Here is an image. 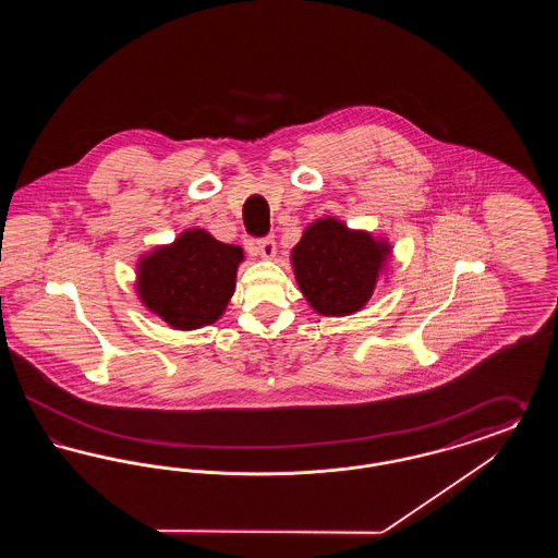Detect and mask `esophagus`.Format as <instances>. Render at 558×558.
<instances>
[{"mask_svg":"<svg viewBox=\"0 0 558 558\" xmlns=\"http://www.w3.org/2000/svg\"><path fill=\"white\" fill-rule=\"evenodd\" d=\"M251 248L262 255L264 259H274L276 257V242L271 239L253 240Z\"/></svg>","mask_w":558,"mask_h":558,"instance_id":"1","label":"esophagus"}]
</instances>
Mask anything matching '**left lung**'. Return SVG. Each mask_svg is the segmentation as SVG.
I'll list each match as a JSON object with an SVG mask.
<instances>
[{"mask_svg":"<svg viewBox=\"0 0 558 558\" xmlns=\"http://www.w3.org/2000/svg\"><path fill=\"white\" fill-rule=\"evenodd\" d=\"M391 257L393 246L385 236L353 230L332 215L312 221L291 251L299 291L328 318L362 312Z\"/></svg>","mask_w":558,"mask_h":558,"instance_id":"8db88e82","label":"left lung"}]
</instances>
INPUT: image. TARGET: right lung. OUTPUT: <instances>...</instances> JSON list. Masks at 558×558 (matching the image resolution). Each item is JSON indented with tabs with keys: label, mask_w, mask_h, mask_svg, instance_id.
I'll list each match as a JSON object with an SVG mask.
<instances>
[{
	"label": "right lung",
	"mask_w": 558,
	"mask_h": 558,
	"mask_svg": "<svg viewBox=\"0 0 558 558\" xmlns=\"http://www.w3.org/2000/svg\"><path fill=\"white\" fill-rule=\"evenodd\" d=\"M244 251L213 239L203 228L184 230L135 264L140 303L173 330H196L223 316L236 291Z\"/></svg>",
	"instance_id": "right-lung-1"
}]
</instances>
